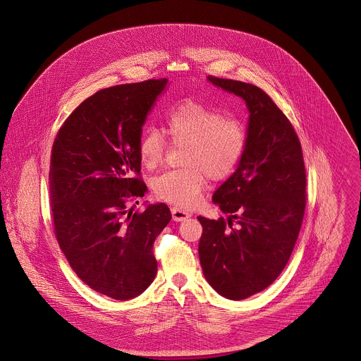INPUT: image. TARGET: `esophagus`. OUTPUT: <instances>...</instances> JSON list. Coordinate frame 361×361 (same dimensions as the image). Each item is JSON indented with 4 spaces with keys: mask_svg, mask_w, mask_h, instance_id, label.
Instances as JSON below:
<instances>
[{
    "mask_svg": "<svg viewBox=\"0 0 361 361\" xmlns=\"http://www.w3.org/2000/svg\"><path fill=\"white\" fill-rule=\"evenodd\" d=\"M171 211H172V218H173V221H176V222H179V221H185V219L190 218V214H189L188 211L182 209V208L173 207Z\"/></svg>",
    "mask_w": 361,
    "mask_h": 361,
    "instance_id": "1",
    "label": "esophagus"
}]
</instances>
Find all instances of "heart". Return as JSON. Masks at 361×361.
I'll use <instances>...</instances> for the list:
<instances>
[{"instance_id": "obj_1", "label": "heart", "mask_w": 361, "mask_h": 361, "mask_svg": "<svg viewBox=\"0 0 361 361\" xmlns=\"http://www.w3.org/2000/svg\"><path fill=\"white\" fill-rule=\"evenodd\" d=\"M164 133L172 146L185 147V169L159 175L153 188L158 199L179 207L195 206L206 189L208 178L215 182L228 178L236 169L247 142L240 121L224 116L216 108L196 100H185L168 111ZM165 149L159 130H143L137 152L147 169L161 165Z\"/></svg>"}]
</instances>
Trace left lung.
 Listing matches in <instances>:
<instances>
[{"label":"left lung","mask_w":361,"mask_h":361,"mask_svg":"<svg viewBox=\"0 0 361 361\" xmlns=\"http://www.w3.org/2000/svg\"><path fill=\"white\" fill-rule=\"evenodd\" d=\"M242 97L250 112L238 169L214 193L228 219L197 216L199 257L208 283L231 300L268 288L283 271L306 208V168L300 140L286 115L257 86L207 78Z\"/></svg>","instance_id":"1"}]
</instances>
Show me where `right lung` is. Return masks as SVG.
<instances>
[{
    "instance_id": "add662e5",
    "label": "right lung",
    "mask_w": 361,
    "mask_h": 361,
    "mask_svg": "<svg viewBox=\"0 0 361 361\" xmlns=\"http://www.w3.org/2000/svg\"><path fill=\"white\" fill-rule=\"evenodd\" d=\"M166 83L150 79L97 92L66 118L52 145L50 203L58 245L87 286L115 300L133 299L152 285L155 238L172 218L164 203L143 212L126 208L147 189L137 145Z\"/></svg>"
}]
</instances>
